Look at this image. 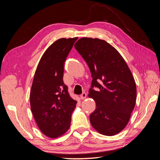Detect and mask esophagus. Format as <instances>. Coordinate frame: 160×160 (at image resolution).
<instances>
[{
    "label": "esophagus",
    "mask_w": 160,
    "mask_h": 160,
    "mask_svg": "<svg viewBox=\"0 0 160 160\" xmlns=\"http://www.w3.org/2000/svg\"><path fill=\"white\" fill-rule=\"evenodd\" d=\"M86 97H87V94H86V93H82L81 95H80V99H85V98H86Z\"/></svg>",
    "instance_id": "obj_1"
}]
</instances>
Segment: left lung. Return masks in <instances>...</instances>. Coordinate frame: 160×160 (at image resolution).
<instances>
[{"label":"left lung","instance_id":"obj_1","mask_svg":"<svg viewBox=\"0 0 160 160\" xmlns=\"http://www.w3.org/2000/svg\"><path fill=\"white\" fill-rule=\"evenodd\" d=\"M75 48L86 61L93 78L88 95L95 101L96 108L90 115V123L101 134H118L128 125L136 102L132 72L120 53L104 40L83 37Z\"/></svg>","mask_w":160,"mask_h":160}]
</instances>
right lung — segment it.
I'll return each instance as SVG.
<instances>
[{"label":"right lung","mask_w":160,"mask_h":160,"mask_svg":"<svg viewBox=\"0 0 160 160\" xmlns=\"http://www.w3.org/2000/svg\"><path fill=\"white\" fill-rule=\"evenodd\" d=\"M77 38H62L53 42L41 58L34 76L31 109L38 128L50 138L60 137L69 129L77 103L62 80L65 61Z\"/></svg>","instance_id":"obj_1"}]
</instances>
